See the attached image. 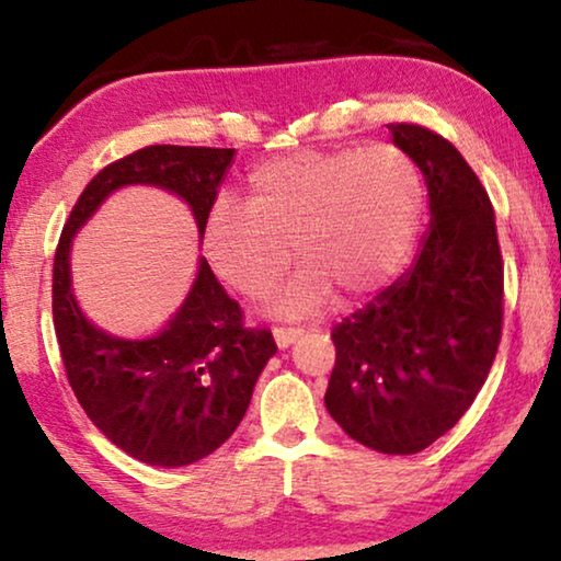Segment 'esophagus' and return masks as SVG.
I'll use <instances>...</instances> for the list:
<instances>
[{
  "instance_id": "34e87169",
  "label": "esophagus",
  "mask_w": 561,
  "mask_h": 561,
  "mask_svg": "<svg viewBox=\"0 0 561 561\" xmlns=\"http://www.w3.org/2000/svg\"><path fill=\"white\" fill-rule=\"evenodd\" d=\"M301 334H304V329H298V327H275L273 329V336H275V342H278L280 350L290 347V344H294Z\"/></svg>"
}]
</instances>
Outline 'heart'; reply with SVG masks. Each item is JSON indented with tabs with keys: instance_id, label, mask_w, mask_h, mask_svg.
I'll use <instances>...</instances> for the list:
<instances>
[{
	"instance_id": "obj_1",
	"label": "heart",
	"mask_w": 561,
	"mask_h": 561,
	"mask_svg": "<svg viewBox=\"0 0 561 561\" xmlns=\"http://www.w3.org/2000/svg\"><path fill=\"white\" fill-rule=\"evenodd\" d=\"M424 186L396 145L304 150L257 165L244 181V209L219 198L204 221L214 273L244 298H263L288 271H304L278 298L298 317L324 304L380 294L409 260Z\"/></svg>"
}]
</instances>
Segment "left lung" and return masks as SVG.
I'll list each match as a JSON object with an SVG mask.
<instances>
[{
    "mask_svg": "<svg viewBox=\"0 0 561 561\" xmlns=\"http://www.w3.org/2000/svg\"><path fill=\"white\" fill-rule=\"evenodd\" d=\"M424 173L428 221L409 273L332 329L327 411L382 455H416L449 432L493 367L503 257L488 191L459 150L421 125H388Z\"/></svg>",
    "mask_w": 561,
    "mask_h": 561,
    "instance_id": "8db88e82",
    "label": "left lung"
}]
</instances>
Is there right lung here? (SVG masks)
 Instances as JSON below:
<instances>
[{"mask_svg": "<svg viewBox=\"0 0 561 561\" xmlns=\"http://www.w3.org/2000/svg\"><path fill=\"white\" fill-rule=\"evenodd\" d=\"M232 158L229 148L150 145L110 163L83 188L53 260V324L66 378L106 439L156 467H186L219 449L240 426L257 375L278 347L271 329L244 327L240 304L204 257L186 301L158 334H106L76 304L68 252L104 198L129 183L181 196L202 237Z\"/></svg>", "mask_w": 561, "mask_h": 561, "instance_id": "1", "label": "right lung"}]
</instances>
